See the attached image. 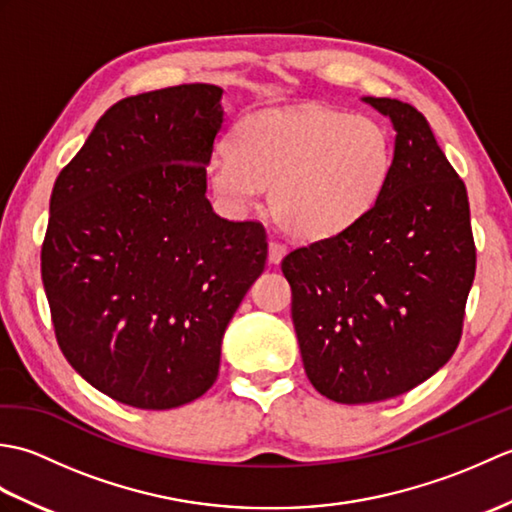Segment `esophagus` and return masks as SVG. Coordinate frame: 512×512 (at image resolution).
<instances>
[{
    "label": "esophagus",
    "mask_w": 512,
    "mask_h": 512,
    "mask_svg": "<svg viewBox=\"0 0 512 512\" xmlns=\"http://www.w3.org/2000/svg\"><path fill=\"white\" fill-rule=\"evenodd\" d=\"M284 255H286V244L277 242V239H270V242H268V259H270V264H279L281 259H284Z\"/></svg>",
    "instance_id": "esophagus-1"
}]
</instances>
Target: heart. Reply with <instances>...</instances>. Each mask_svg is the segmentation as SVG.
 Wrapping results in <instances>:
<instances>
[{
  "mask_svg": "<svg viewBox=\"0 0 512 512\" xmlns=\"http://www.w3.org/2000/svg\"><path fill=\"white\" fill-rule=\"evenodd\" d=\"M394 167V140L372 116L288 107L244 116L231 147L213 151L209 180L228 209L244 213L270 187L277 222L301 239H325L378 202Z\"/></svg>",
  "mask_w": 512,
  "mask_h": 512,
  "instance_id": "b5f03b06",
  "label": "heart"
}]
</instances>
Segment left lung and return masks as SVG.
Here are the masks:
<instances>
[{
    "instance_id": "obj_1",
    "label": "left lung",
    "mask_w": 512,
    "mask_h": 512,
    "mask_svg": "<svg viewBox=\"0 0 512 512\" xmlns=\"http://www.w3.org/2000/svg\"><path fill=\"white\" fill-rule=\"evenodd\" d=\"M396 129L385 191L343 233L281 262L314 389L343 405L405 394L453 356L475 277L469 195L416 107L365 96Z\"/></svg>"
}]
</instances>
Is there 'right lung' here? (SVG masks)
Listing matches in <instances>:
<instances>
[{
  "mask_svg": "<svg viewBox=\"0 0 512 512\" xmlns=\"http://www.w3.org/2000/svg\"><path fill=\"white\" fill-rule=\"evenodd\" d=\"M222 88L176 85L107 110L59 173L41 279L63 356L92 387L138 409L211 389L222 336L268 242L206 200Z\"/></svg>",
  "mask_w": 512,
  "mask_h": 512,
  "instance_id": "obj_1",
  "label": "right lung"
}]
</instances>
